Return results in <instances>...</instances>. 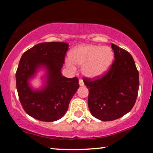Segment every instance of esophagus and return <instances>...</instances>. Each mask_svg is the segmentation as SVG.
<instances>
[{"label":"esophagus","mask_w":153,"mask_h":153,"mask_svg":"<svg viewBox=\"0 0 153 153\" xmlns=\"http://www.w3.org/2000/svg\"><path fill=\"white\" fill-rule=\"evenodd\" d=\"M79 85H80V86H83L84 85V82L82 81V79H80V80H79Z\"/></svg>","instance_id":"esophagus-1"}]
</instances>
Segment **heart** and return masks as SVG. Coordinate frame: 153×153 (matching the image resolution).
<instances>
[{
	"label": "heart",
	"instance_id": "1",
	"mask_svg": "<svg viewBox=\"0 0 153 153\" xmlns=\"http://www.w3.org/2000/svg\"><path fill=\"white\" fill-rule=\"evenodd\" d=\"M114 59V53L108 47L86 45L78 47L70 54L71 61H67L69 68L73 64L82 68V72L88 78H97L108 71Z\"/></svg>",
	"mask_w": 153,
	"mask_h": 153
}]
</instances>
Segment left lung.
Masks as SVG:
<instances>
[{"label":"left lung","instance_id":"8db88e82","mask_svg":"<svg viewBox=\"0 0 153 153\" xmlns=\"http://www.w3.org/2000/svg\"><path fill=\"white\" fill-rule=\"evenodd\" d=\"M114 61L108 71L97 78H83L88 88L91 114L101 121H113L129 112L136 102L139 73L127 51L111 44Z\"/></svg>","mask_w":153,"mask_h":153}]
</instances>
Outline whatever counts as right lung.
<instances>
[{"mask_svg":"<svg viewBox=\"0 0 153 153\" xmlns=\"http://www.w3.org/2000/svg\"><path fill=\"white\" fill-rule=\"evenodd\" d=\"M68 46L64 42L40 43L23 54L16 73V88L23 108L33 118L50 122L62 118L80 86L78 78H68L61 73ZM41 66L47 69V85L34 91L27 80Z\"/></svg>","mask_w":153,"mask_h":153,"instance_id":"1","label":"right lung"}]
</instances>
